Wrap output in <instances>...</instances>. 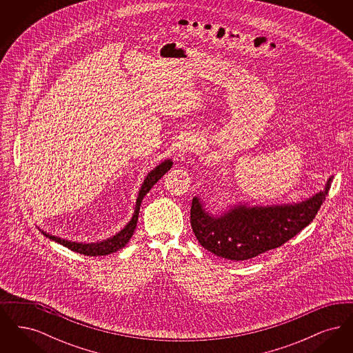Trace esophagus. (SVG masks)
Here are the masks:
<instances>
[{"label": "esophagus", "instance_id": "obj_1", "mask_svg": "<svg viewBox=\"0 0 353 353\" xmlns=\"http://www.w3.org/2000/svg\"><path fill=\"white\" fill-rule=\"evenodd\" d=\"M199 145H200L199 137L194 136V134H188V136H185V137L180 140V143L177 144L176 151H177V154H179L180 159H184L186 153L194 151Z\"/></svg>", "mask_w": 353, "mask_h": 353}]
</instances>
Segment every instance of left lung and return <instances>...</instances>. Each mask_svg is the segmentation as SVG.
<instances>
[{"instance_id": "obj_1", "label": "left lung", "mask_w": 353, "mask_h": 353, "mask_svg": "<svg viewBox=\"0 0 353 353\" xmlns=\"http://www.w3.org/2000/svg\"><path fill=\"white\" fill-rule=\"evenodd\" d=\"M331 176L324 188L302 201L250 205L235 201L217 212L205 206L201 196L192 201V229L202 248L230 261H246L282 246L315 219L328 194Z\"/></svg>"}]
</instances>
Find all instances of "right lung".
<instances>
[{
	"mask_svg": "<svg viewBox=\"0 0 353 353\" xmlns=\"http://www.w3.org/2000/svg\"><path fill=\"white\" fill-rule=\"evenodd\" d=\"M172 165H173L172 159H165L152 169L151 172L147 173V176L144 177L141 186L139 189V193H137L132 217L120 232H118L115 235H112V236H108L107 239H101L98 242H77V241H68L65 238L46 233L42 229H39V230L43 233V235L50 238L51 241H54L59 245H63L65 248H68L72 252H79V254H83V255L99 256V255H108L111 252H117L120 249H123L128 243L131 236L134 235V229H136V225H137V219H139V210H140V205H141L143 199L151 190L152 186L156 184L168 172L169 169L172 168Z\"/></svg>",
	"mask_w": 353,
	"mask_h": 353,
	"instance_id": "obj_1",
	"label": "right lung"
}]
</instances>
